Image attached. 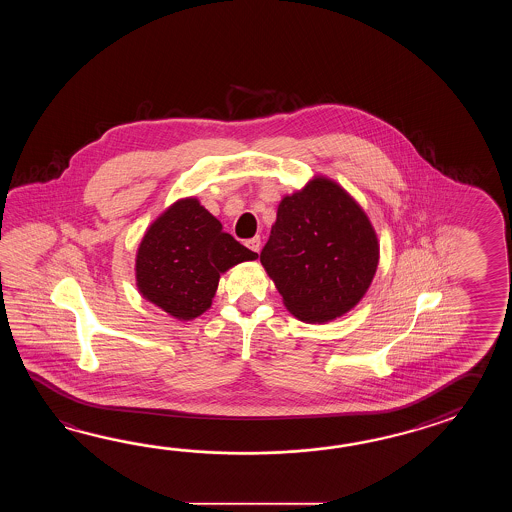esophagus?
<instances>
[{
  "label": "esophagus",
  "mask_w": 512,
  "mask_h": 512,
  "mask_svg": "<svg viewBox=\"0 0 512 512\" xmlns=\"http://www.w3.org/2000/svg\"><path fill=\"white\" fill-rule=\"evenodd\" d=\"M245 245H247V247H249L252 252H260L261 241L258 236H256V238H251V240L245 241Z\"/></svg>",
  "instance_id": "1"
}]
</instances>
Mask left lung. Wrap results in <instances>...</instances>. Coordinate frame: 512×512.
Segmentation results:
<instances>
[{
    "label": "left lung",
    "instance_id": "8db88e82",
    "mask_svg": "<svg viewBox=\"0 0 512 512\" xmlns=\"http://www.w3.org/2000/svg\"><path fill=\"white\" fill-rule=\"evenodd\" d=\"M260 260L296 318L329 322L368 291L379 245L362 208L318 177L283 197Z\"/></svg>",
    "mask_w": 512,
    "mask_h": 512
}]
</instances>
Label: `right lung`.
<instances>
[{
    "label": "right lung",
    "instance_id": "obj_1",
    "mask_svg": "<svg viewBox=\"0 0 512 512\" xmlns=\"http://www.w3.org/2000/svg\"><path fill=\"white\" fill-rule=\"evenodd\" d=\"M258 254L223 232V225L197 199L168 208L144 234L137 252V285L166 313L190 320L205 313L219 274Z\"/></svg>",
    "mask_w": 512,
    "mask_h": 512
}]
</instances>
